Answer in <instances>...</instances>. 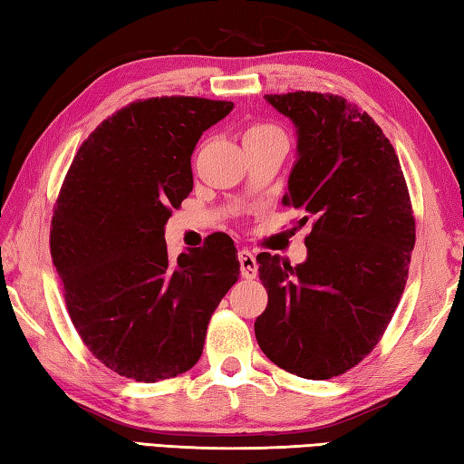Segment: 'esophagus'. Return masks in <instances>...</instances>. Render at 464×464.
Masks as SVG:
<instances>
[{
    "instance_id": "esophagus-1",
    "label": "esophagus",
    "mask_w": 464,
    "mask_h": 464,
    "mask_svg": "<svg viewBox=\"0 0 464 464\" xmlns=\"http://www.w3.org/2000/svg\"><path fill=\"white\" fill-rule=\"evenodd\" d=\"M239 262H241V276L247 280H254L257 276V262L256 256L249 249L239 251Z\"/></svg>"
}]
</instances>
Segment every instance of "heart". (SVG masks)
Segmentation results:
<instances>
[{
  "label": "heart",
  "mask_w": 464,
  "mask_h": 464,
  "mask_svg": "<svg viewBox=\"0 0 464 464\" xmlns=\"http://www.w3.org/2000/svg\"><path fill=\"white\" fill-rule=\"evenodd\" d=\"M280 132L276 127H270V124H254V127H249L246 132H243V143H251V140H257V139H266L270 135H276Z\"/></svg>",
  "instance_id": "b5f03b06"
}]
</instances>
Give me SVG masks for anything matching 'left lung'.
Returning a JSON list of instances; mask_svg holds the SVG:
<instances>
[{"label":"left lung","instance_id":"1","mask_svg":"<svg viewBox=\"0 0 464 464\" xmlns=\"http://www.w3.org/2000/svg\"><path fill=\"white\" fill-rule=\"evenodd\" d=\"M295 124L296 160L285 207L311 223L307 260L260 254L268 307L256 340L274 364L325 381L356 366L401 301L415 221L395 149L379 124L340 96H266Z\"/></svg>","mask_w":464,"mask_h":464}]
</instances>
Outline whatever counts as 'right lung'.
Returning a JSON list of instances; mask_svg holds the SVG:
<instances>
[{
    "label": "right lung",
    "instance_id": "right-lung-1",
    "mask_svg": "<svg viewBox=\"0 0 464 464\" xmlns=\"http://www.w3.org/2000/svg\"><path fill=\"white\" fill-rule=\"evenodd\" d=\"M233 102L151 98L110 116L80 147L53 215L51 254L90 352L139 382L198 362L210 315L235 282L233 239L171 260L166 225L192 192V153Z\"/></svg>",
    "mask_w": 464,
    "mask_h": 464
}]
</instances>
